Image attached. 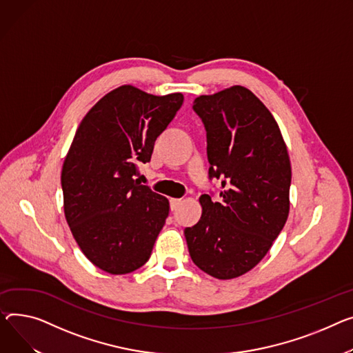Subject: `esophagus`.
Segmentation results:
<instances>
[{"mask_svg":"<svg viewBox=\"0 0 353 353\" xmlns=\"http://www.w3.org/2000/svg\"><path fill=\"white\" fill-rule=\"evenodd\" d=\"M180 203H181V199H170V208L176 210Z\"/></svg>","mask_w":353,"mask_h":353,"instance_id":"esophagus-1","label":"esophagus"}]
</instances>
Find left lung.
<instances>
[{
    "instance_id": "obj_1",
    "label": "left lung",
    "mask_w": 353,
    "mask_h": 353,
    "mask_svg": "<svg viewBox=\"0 0 353 353\" xmlns=\"http://www.w3.org/2000/svg\"><path fill=\"white\" fill-rule=\"evenodd\" d=\"M207 132L210 179H223L220 201L200 197L203 214L184 230L193 263L231 279L270 251L290 213L291 163L271 112L240 85L194 99Z\"/></svg>"
}]
</instances>
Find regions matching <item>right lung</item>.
I'll return each instance as SVG.
<instances>
[{"mask_svg":"<svg viewBox=\"0 0 353 353\" xmlns=\"http://www.w3.org/2000/svg\"><path fill=\"white\" fill-rule=\"evenodd\" d=\"M183 99L123 85L106 93L75 133L61 174L65 219L81 251L102 271L128 274L150 258L170 205L134 176Z\"/></svg>","mask_w":353,"mask_h":353,"instance_id":"obj_1","label":"right lung"}]
</instances>
